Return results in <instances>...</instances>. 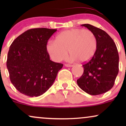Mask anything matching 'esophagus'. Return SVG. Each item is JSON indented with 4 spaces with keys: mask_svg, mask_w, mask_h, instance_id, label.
<instances>
[{
    "mask_svg": "<svg viewBox=\"0 0 126 126\" xmlns=\"http://www.w3.org/2000/svg\"><path fill=\"white\" fill-rule=\"evenodd\" d=\"M64 66H66V67H72V66H73V65H72V64H65Z\"/></svg>",
    "mask_w": 126,
    "mask_h": 126,
    "instance_id": "1",
    "label": "esophagus"
}]
</instances>
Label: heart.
<instances>
[{
  "label": "heart",
  "instance_id": "1",
  "mask_svg": "<svg viewBox=\"0 0 126 126\" xmlns=\"http://www.w3.org/2000/svg\"><path fill=\"white\" fill-rule=\"evenodd\" d=\"M97 44L96 36L91 30L73 28L56 35L54 41L48 42L46 50L55 62L64 60L69 50L72 60L86 63L94 56Z\"/></svg>",
  "mask_w": 126,
  "mask_h": 126
}]
</instances>
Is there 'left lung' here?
<instances>
[{
	"instance_id": "obj_1",
	"label": "left lung",
	"mask_w": 126,
	"mask_h": 126,
	"mask_svg": "<svg viewBox=\"0 0 126 126\" xmlns=\"http://www.w3.org/2000/svg\"><path fill=\"white\" fill-rule=\"evenodd\" d=\"M81 25L94 33L98 44L94 56L83 65L84 71L77 80V83L88 94H102L112 88L118 75L119 56L117 48L106 32L90 24Z\"/></svg>"
}]
</instances>
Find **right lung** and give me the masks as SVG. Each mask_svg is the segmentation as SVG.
<instances>
[{
    "label": "right lung",
    "mask_w": 126,
    "mask_h": 126,
    "mask_svg": "<svg viewBox=\"0 0 126 126\" xmlns=\"http://www.w3.org/2000/svg\"><path fill=\"white\" fill-rule=\"evenodd\" d=\"M56 29L33 28L18 36L11 45L6 66L11 82L22 94L38 96L54 83L62 63L50 59L46 50Z\"/></svg>",
    "instance_id": "right-lung-1"
}]
</instances>
